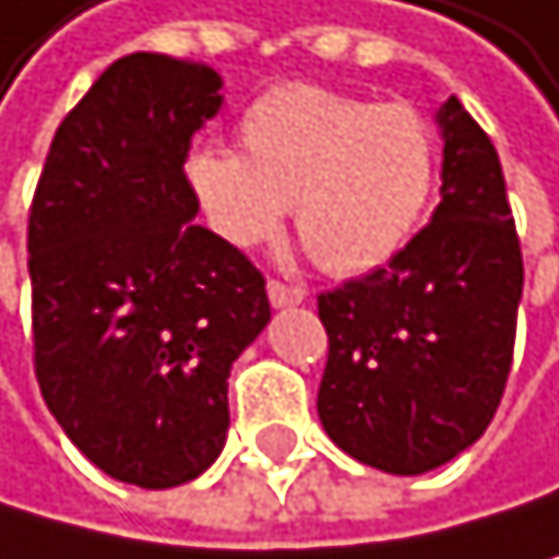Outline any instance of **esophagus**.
<instances>
[{"instance_id": "esophagus-1", "label": "esophagus", "mask_w": 559, "mask_h": 559, "mask_svg": "<svg viewBox=\"0 0 559 559\" xmlns=\"http://www.w3.org/2000/svg\"><path fill=\"white\" fill-rule=\"evenodd\" d=\"M267 299L274 309H288V306H299L306 299L302 288H292V285H282V282H267Z\"/></svg>"}]
</instances>
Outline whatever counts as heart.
Returning <instances> with one entry per match:
<instances>
[{"mask_svg":"<svg viewBox=\"0 0 559 559\" xmlns=\"http://www.w3.org/2000/svg\"><path fill=\"white\" fill-rule=\"evenodd\" d=\"M242 156L198 145L183 177L212 233L236 250L295 229L337 277L368 274L420 229L438 180V134L407 104H372L317 83L274 86L239 117Z\"/></svg>","mask_w":559,"mask_h":559,"instance_id":"obj_1","label":"heart"}]
</instances>
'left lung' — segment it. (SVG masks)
I'll use <instances>...</instances> for the list:
<instances>
[{
  "label": "left lung",
  "mask_w": 559,
  "mask_h": 559,
  "mask_svg": "<svg viewBox=\"0 0 559 559\" xmlns=\"http://www.w3.org/2000/svg\"><path fill=\"white\" fill-rule=\"evenodd\" d=\"M435 124L445 152L431 222L385 267L320 295V425L350 459L396 476L445 466L487 431L522 302L498 148L455 96Z\"/></svg>",
  "instance_id": "1"
}]
</instances>
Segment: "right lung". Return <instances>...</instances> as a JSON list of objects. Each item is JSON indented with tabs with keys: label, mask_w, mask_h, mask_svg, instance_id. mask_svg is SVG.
<instances>
[{
	"label": "right lung",
	"mask_w": 559,
	"mask_h": 559,
	"mask_svg": "<svg viewBox=\"0 0 559 559\" xmlns=\"http://www.w3.org/2000/svg\"><path fill=\"white\" fill-rule=\"evenodd\" d=\"M191 58H117L55 131L34 194V361L96 469L166 490L229 431V368L271 323L260 271L194 222L191 139L222 110Z\"/></svg>",
	"instance_id": "1"
}]
</instances>
